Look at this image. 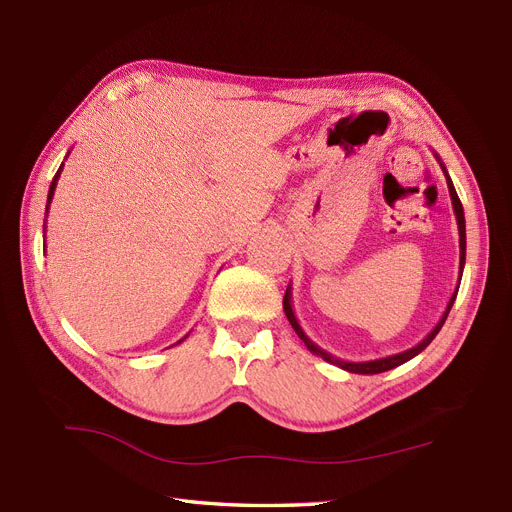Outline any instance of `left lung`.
I'll return each mask as SVG.
<instances>
[{"label":"left lung","mask_w":512,"mask_h":512,"mask_svg":"<svg viewBox=\"0 0 512 512\" xmlns=\"http://www.w3.org/2000/svg\"><path fill=\"white\" fill-rule=\"evenodd\" d=\"M434 155H436V153H434ZM436 159H438L440 168H442V172H444V178H447V187H449L451 204H453V212H455V219H457V229H459V280H457V287H455V291H453V295H451V300H449L447 308H444V312H442L440 321L436 323V327L432 329V332L427 334L419 344L412 346V349H406V351H402V353H395V355H387V357L370 359V361H344V359L334 357L332 353L323 351L319 344H315V342H312V340L306 336V332L302 329V325H300L298 317H295V312H293L291 285H289V287H287V291H285V300H283L285 315H287V319H289L291 327L295 329V334L300 336V340L306 344V349H308L310 353H315V355L323 357L325 361H329V364H334V366H338V368H342V370H346V372H353V374H378V372H387V370H391V368H398V366L406 364L408 359L417 357L423 349H427V344H430V342L436 338V334H438L440 329H442L444 321H447L449 312H451V308H453V302H455V298H457V289H459V283H461V274H464V263H466V217H464V206H461V202H459L457 191H455V187H453V180H451V176H449L447 168H444V163L440 161V157H438V155H436Z\"/></svg>","instance_id":"left-lung-1"}]
</instances>
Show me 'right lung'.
Instances as JSON below:
<instances>
[{
	"mask_svg": "<svg viewBox=\"0 0 512 512\" xmlns=\"http://www.w3.org/2000/svg\"><path fill=\"white\" fill-rule=\"evenodd\" d=\"M70 155V153H68ZM68 155H65V159H68ZM61 170H63V163L59 166V170H57V174H55V178H53V183H51V189H48V200H46V214H48V206H51V202H53V195H55V189H57V180H59V176H61ZM44 232H46V219H44ZM187 338V336H185ZM185 338H180L176 344H180L183 342Z\"/></svg>",
	"mask_w": 512,
	"mask_h": 512,
	"instance_id": "obj_1",
	"label": "right lung"
}]
</instances>
